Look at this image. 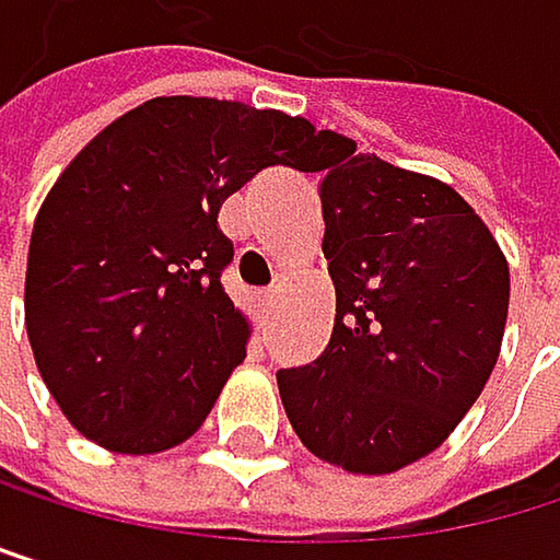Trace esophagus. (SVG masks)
<instances>
[{"instance_id":"esophagus-1","label":"esophagus","mask_w":560,"mask_h":560,"mask_svg":"<svg viewBox=\"0 0 560 560\" xmlns=\"http://www.w3.org/2000/svg\"><path fill=\"white\" fill-rule=\"evenodd\" d=\"M271 308H275V292H261V295H258V312H261V322H268Z\"/></svg>"}]
</instances>
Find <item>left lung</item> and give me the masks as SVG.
I'll list each match as a JSON object with an SVG mask.
<instances>
[{
    "instance_id": "obj_1",
    "label": "left lung",
    "mask_w": 560,
    "mask_h": 560,
    "mask_svg": "<svg viewBox=\"0 0 560 560\" xmlns=\"http://www.w3.org/2000/svg\"><path fill=\"white\" fill-rule=\"evenodd\" d=\"M318 171L336 326L318 359L275 380L318 460L393 474L454 433L498 365L508 258L454 187L349 137Z\"/></svg>"
}]
</instances>
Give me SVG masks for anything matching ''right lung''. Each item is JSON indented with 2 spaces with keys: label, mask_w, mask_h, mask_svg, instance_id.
Here are the masks:
<instances>
[{
  "label": "right lung",
  "mask_w": 560,
  "mask_h": 560,
  "mask_svg": "<svg viewBox=\"0 0 560 560\" xmlns=\"http://www.w3.org/2000/svg\"><path fill=\"white\" fill-rule=\"evenodd\" d=\"M332 147L282 110L158 96L70 161L33 224L26 332L86 440L161 454L201 430L248 342L221 285L234 245L218 211L258 171H318Z\"/></svg>",
  "instance_id": "add662e5"
}]
</instances>
